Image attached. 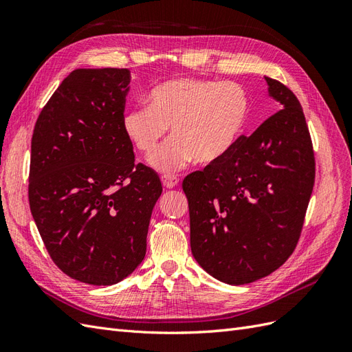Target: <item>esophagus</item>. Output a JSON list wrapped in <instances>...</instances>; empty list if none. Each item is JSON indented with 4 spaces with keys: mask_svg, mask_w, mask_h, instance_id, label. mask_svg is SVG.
<instances>
[{
    "mask_svg": "<svg viewBox=\"0 0 352 352\" xmlns=\"http://www.w3.org/2000/svg\"><path fill=\"white\" fill-rule=\"evenodd\" d=\"M162 182H163L164 188L172 189L179 184V179L176 176H172V175H164V176H162Z\"/></svg>",
    "mask_w": 352,
    "mask_h": 352,
    "instance_id": "1",
    "label": "esophagus"
}]
</instances>
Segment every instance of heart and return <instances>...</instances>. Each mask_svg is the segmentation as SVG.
I'll use <instances>...</instances> for the list:
<instances>
[{"label": "heart", "mask_w": 352, "mask_h": 352, "mask_svg": "<svg viewBox=\"0 0 352 352\" xmlns=\"http://www.w3.org/2000/svg\"><path fill=\"white\" fill-rule=\"evenodd\" d=\"M250 97L241 85L208 79H170L154 88L148 105L126 110L123 132L138 151L151 157L170 127V140L153 158L160 172L212 164L225 158L245 129Z\"/></svg>", "instance_id": "heart-1"}]
</instances>
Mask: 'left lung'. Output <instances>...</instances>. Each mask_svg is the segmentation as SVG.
Segmentation results:
<instances>
[{
    "mask_svg": "<svg viewBox=\"0 0 352 352\" xmlns=\"http://www.w3.org/2000/svg\"><path fill=\"white\" fill-rule=\"evenodd\" d=\"M280 104L217 163L184 179L194 258L212 278L245 285L289 258L314 185V153L300 101L265 78Z\"/></svg>",
    "mask_w": 352,
    "mask_h": 352,
    "instance_id": "left-lung-1",
    "label": "left lung"
}]
</instances>
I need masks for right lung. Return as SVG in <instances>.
Wrapping results in <instances>:
<instances>
[{
    "label": "right lung",
    "instance_id": "right-lung-1",
    "mask_svg": "<svg viewBox=\"0 0 352 352\" xmlns=\"http://www.w3.org/2000/svg\"><path fill=\"white\" fill-rule=\"evenodd\" d=\"M129 83L127 69L73 70L32 135V216L57 267L88 285L119 283L142 263L163 192L123 132Z\"/></svg>",
    "mask_w": 352,
    "mask_h": 352
}]
</instances>
